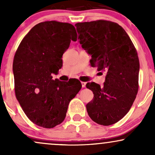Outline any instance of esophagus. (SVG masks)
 I'll list each match as a JSON object with an SVG mask.
<instances>
[{"label": "esophagus", "mask_w": 155, "mask_h": 155, "mask_svg": "<svg viewBox=\"0 0 155 155\" xmlns=\"http://www.w3.org/2000/svg\"><path fill=\"white\" fill-rule=\"evenodd\" d=\"M81 85H82V87H85V85H86V83H85V82H81Z\"/></svg>", "instance_id": "esophagus-1"}]
</instances>
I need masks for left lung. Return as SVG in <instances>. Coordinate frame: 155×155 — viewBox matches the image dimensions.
<instances>
[{
  "mask_svg": "<svg viewBox=\"0 0 155 155\" xmlns=\"http://www.w3.org/2000/svg\"><path fill=\"white\" fill-rule=\"evenodd\" d=\"M82 48L91 56L92 67L106 72L103 86L87 83L93 99L86 105L95 123L109 126L130 110L139 89V61L132 41L118 24L98 20L75 24Z\"/></svg>",
  "mask_w": 155,
  "mask_h": 155,
  "instance_id": "obj_1",
  "label": "left lung"
}]
</instances>
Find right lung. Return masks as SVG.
Returning <instances> with one entry per match:
<instances>
[{"label": "right lung", "instance_id": "add662e5", "mask_svg": "<svg viewBox=\"0 0 155 155\" xmlns=\"http://www.w3.org/2000/svg\"><path fill=\"white\" fill-rule=\"evenodd\" d=\"M77 41L74 26L51 21L39 23L25 36L13 63L15 93L34 124L51 129L62 123L68 105L81 89L77 79H52L62 67L63 54Z\"/></svg>", "mask_w": 155, "mask_h": 155}]
</instances>
